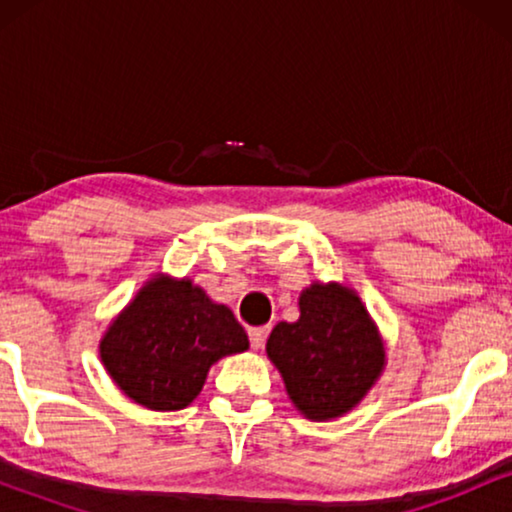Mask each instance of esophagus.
I'll return each instance as SVG.
<instances>
[{
    "mask_svg": "<svg viewBox=\"0 0 512 512\" xmlns=\"http://www.w3.org/2000/svg\"><path fill=\"white\" fill-rule=\"evenodd\" d=\"M268 333H270V326H258V328H249V342L254 349H261L265 345V340H268Z\"/></svg>",
    "mask_w": 512,
    "mask_h": 512,
    "instance_id": "34e87169",
    "label": "esophagus"
}]
</instances>
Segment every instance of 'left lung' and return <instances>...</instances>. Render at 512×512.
Segmentation results:
<instances>
[{
	"label": "left lung",
	"instance_id": "obj_1",
	"mask_svg": "<svg viewBox=\"0 0 512 512\" xmlns=\"http://www.w3.org/2000/svg\"><path fill=\"white\" fill-rule=\"evenodd\" d=\"M268 356L296 408L310 419L352 410L380 375L384 352L366 307L338 284H312L300 296V319L277 324Z\"/></svg>",
	"mask_w": 512,
	"mask_h": 512
}]
</instances>
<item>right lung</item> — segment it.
Listing matches in <instances>:
<instances>
[{
	"mask_svg": "<svg viewBox=\"0 0 512 512\" xmlns=\"http://www.w3.org/2000/svg\"><path fill=\"white\" fill-rule=\"evenodd\" d=\"M247 347V333L226 305L186 279H158L111 324L100 356L132 401L181 410L200 394L212 363Z\"/></svg>",
	"mask_w": 512,
	"mask_h": 512,
	"instance_id": "right-lung-1",
	"label": "right lung"
}]
</instances>
